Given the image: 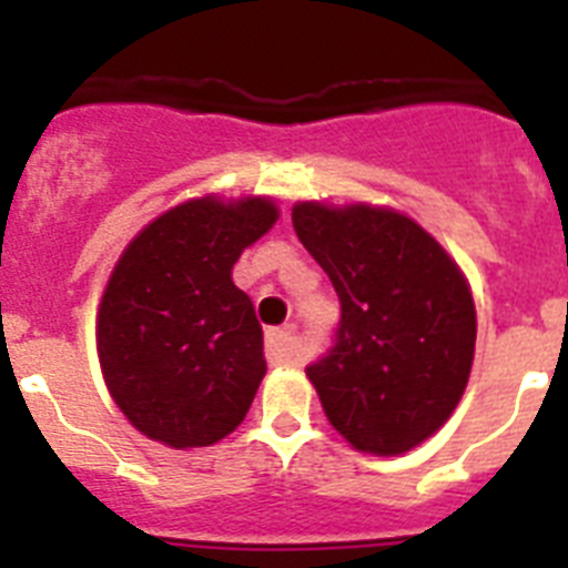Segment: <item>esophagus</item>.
I'll use <instances>...</instances> for the list:
<instances>
[{
    "instance_id": "obj_1",
    "label": "esophagus",
    "mask_w": 568,
    "mask_h": 568,
    "mask_svg": "<svg viewBox=\"0 0 568 568\" xmlns=\"http://www.w3.org/2000/svg\"><path fill=\"white\" fill-rule=\"evenodd\" d=\"M267 361L273 366L281 364H293L295 361V327L287 324V327L270 329L267 333Z\"/></svg>"
}]
</instances>
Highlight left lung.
Listing matches in <instances>:
<instances>
[{"mask_svg": "<svg viewBox=\"0 0 568 568\" xmlns=\"http://www.w3.org/2000/svg\"><path fill=\"white\" fill-rule=\"evenodd\" d=\"M293 227L341 301L333 346L307 366L329 424L361 453H409L469 381L478 321L466 278L395 210L301 202Z\"/></svg>", "mask_w": 568, "mask_h": 568, "instance_id": "obj_1", "label": "left lung"}]
</instances>
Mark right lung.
Instances as JSON below:
<instances>
[{
	"instance_id": "1",
	"label": "right lung",
	"mask_w": 568,
	"mask_h": 568,
	"mask_svg": "<svg viewBox=\"0 0 568 568\" xmlns=\"http://www.w3.org/2000/svg\"><path fill=\"white\" fill-rule=\"evenodd\" d=\"M275 219L267 199H195L148 224L115 264L99 307V361L119 409L148 438L210 446L247 415L267 361L233 264Z\"/></svg>"
}]
</instances>
